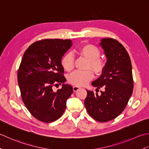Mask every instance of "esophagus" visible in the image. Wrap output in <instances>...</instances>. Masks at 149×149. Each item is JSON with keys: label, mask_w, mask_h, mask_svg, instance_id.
I'll use <instances>...</instances> for the list:
<instances>
[{"label": "esophagus", "mask_w": 149, "mask_h": 149, "mask_svg": "<svg viewBox=\"0 0 149 149\" xmlns=\"http://www.w3.org/2000/svg\"><path fill=\"white\" fill-rule=\"evenodd\" d=\"M80 87H78V86H73L72 87V89H73L74 91H77L78 89H80Z\"/></svg>", "instance_id": "34e87169"}]
</instances>
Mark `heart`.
Masks as SVG:
<instances>
[{
    "instance_id": "obj_1",
    "label": "heart",
    "mask_w": 149,
    "mask_h": 149,
    "mask_svg": "<svg viewBox=\"0 0 149 149\" xmlns=\"http://www.w3.org/2000/svg\"><path fill=\"white\" fill-rule=\"evenodd\" d=\"M74 52L88 60L86 67L88 70L74 71L69 76L68 81L75 86H84L91 80L94 77L93 71L89 69H91L96 74H101L105 68L106 63L100 58V50L99 48L93 44H84L75 49ZM61 64L65 71H72L74 68L73 55L71 53L65 54L61 60Z\"/></svg>"
}]
</instances>
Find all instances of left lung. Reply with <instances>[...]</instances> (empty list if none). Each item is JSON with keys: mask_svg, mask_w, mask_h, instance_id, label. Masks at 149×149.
I'll use <instances>...</instances> for the list:
<instances>
[{"mask_svg": "<svg viewBox=\"0 0 149 149\" xmlns=\"http://www.w3.org/2000/svg\"><path fill=\"white\" fill-rule=\"evenodd\" d=\"M100 44L107 60L104 72L92 85L96 90L103 87L104 91L99 96L87 90L84 104L93 118L106 122L116 118L125 109L132 94L134 81L131 61L123 45L109 38L102 39Z\"/></svg>", "mask_w": 149, "mask_h": 149, "instance_id": "8db88e82", "label": "left lung"}]
</instances>
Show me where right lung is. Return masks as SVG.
<instances>
[{
  "label": "right lung",
  "mask_w": 149,
  "mask_h": 149,
  "mask_svg": "<svg viewBox=\"0 0 149 149\" xmlns=\"http://www.w3.org/2000/svg\"><path fill=\"white\" fill-rule=\"evenodd\" d=\"M72 45L65 39H44L30 45L24 53L17 74L21 97L26 108L39 121L51 123L62 116L73 90L64 84L63 54ZM63 84L56 92L53 86Z\"/></svg>",
  "instance_id": "right-lung-1"
}]
</instances>
